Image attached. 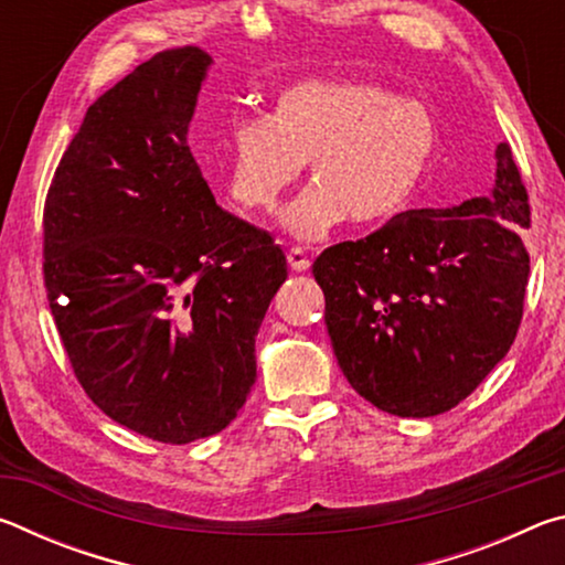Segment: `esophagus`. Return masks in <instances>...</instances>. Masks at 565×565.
<instances>
[{
  "label": "esophagus",
  "mask_w": 565,
  "mask_h": 565,
  "mask_svg": "<svg viewBox=\"0 0 565 565\" xmlns=\"http://www.w3.org/2000/svg\"><path fill=\"white\" fill-rule=\"evenodd\" d=\"M286 259H289V266H291L294 271H309V266H311L309 254H306L301 246L289 248V254H286Z\"/></svg>",
  "instance_id": "obj_1"
}]
</instances>
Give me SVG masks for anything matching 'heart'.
<instances>
[{
  "instance_id": "obj_1",
  "label": "heart",
  "mask_w": 565,
  "mask_h": 565,
  "mask_svg": "<svg viewBox=\"0 0 565 565\" xmlns=\"http://www.w3.org/2000/svg\"><path fill=\"white\" fill-rule=\"evenodd\" d=\"M438 149L434 114L374 82L303 79L274 94L266 121L228 137V196L269 214L309 161L313 184L286 209L296 238L319 242L341 222L381 224L404 212Z\"/></svg>"
}]
</instances>
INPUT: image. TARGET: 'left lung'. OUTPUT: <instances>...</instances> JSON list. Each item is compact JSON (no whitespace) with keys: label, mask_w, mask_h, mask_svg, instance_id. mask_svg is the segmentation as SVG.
<instances>
[{"label":"left lung","mask_w":565,"mask_h":565,"mask_svg":"<svg viewBox=\"0 0 565 565\" xmlns=\"http://www.w3.org/2000/svg\"><path fill=\"white\" fill-rule=\"evenodd\" d=\"M529 191L511 147L495 184L451 209H414L313 262L327 329L359 396L401 418L438 416L509 353L523 317Z\"/></svg>","instance_id":"8db88e82"}]
</instances>
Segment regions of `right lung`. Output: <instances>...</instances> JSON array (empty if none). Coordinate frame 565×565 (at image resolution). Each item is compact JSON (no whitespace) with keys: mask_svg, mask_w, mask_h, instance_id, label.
<instances>
[{"mask_svg":"<svg viewBox=\"0 0 565 565\" xmlns=\"http://www.w3.org/2000/svg\"><path fill=\"white\" fill-rule=\"evenodd\" d=\"M212 56H151L87 109L44 202V286L104 414L161 444L218 434L256 381L286 256L216 204L186 131Z\"/></svg>","mask_w":565,"mask_h":565,"instance_id":"right-lung-1","label":"right lung"}]
</instances>
